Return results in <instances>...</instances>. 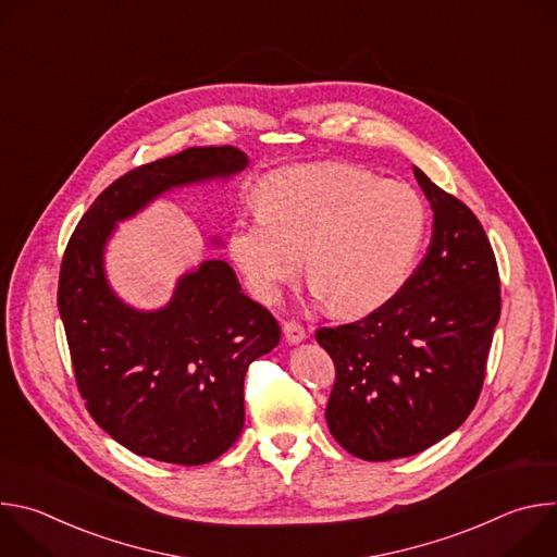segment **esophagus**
Here are the masks:
<instances>
[{
    "label": "esophagus",
    "instance_id": "obj_1",
    "mask_svg": "<svg viewBox=\"0 0 557 557\" xmlns=\"http://www.w3.org/2000/svg\"><path fill=\"white\" fill-rule=\"evenodd\" d=\"M282 331H284V337H286L288 344H299V342L306 339V331H304V326L297 324V322H284Z\"/></svg>",
    "mask_w": 557,
    "mask_h": 557
}]
</instances>
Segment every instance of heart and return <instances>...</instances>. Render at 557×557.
Masks as SVG:
<instances>
[{
	"label": "heart",
	"instance_id": "b5f03b06",
	"mask_svg": "<svg viewBox=\"0 0 557 557\" xmlns=\"http://www.w3.org/2000/svg\"><path fill=\"white\" fill-rule=\"evenodd\" d=\"M258 211L237 218L228 253L251 293L273 304L306 258L317 295L337 314H366L399 293L428 235V207L406 183L344 165H306L267 176Z\"/></svg>",
	"mask_w": 557,
	"mask_h": 557
}]
</instances>
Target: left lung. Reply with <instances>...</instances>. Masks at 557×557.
Instances as JSON below:
<instances>
[{
    "label": "left lung",
    "mask_w": 557,
    "mask_h": 557,
    "mask_svg": "<svg viewBox=\"0 0 557 557\" xmlns=\"http://www.w3.org/2000/svg\"><path fill=\"white\" fill-rule=\"evenodd\" d=\"M414 176L434 209L425 258L387 304L314 333L335 363L329 430L363 460L414 456L462 425L500 320V275L481 220L421 170Z\"/></svg>",
    "instance_id": "1"
}]
</instances>
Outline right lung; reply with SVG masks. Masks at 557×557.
Segmentation results:
<instances>
[{
  "mask_svg": "<svg viewBox=\"0 0 557 557\" xmlns=\"http://www.w3.org/2000/svg\"><path fill=\"white\" fill-rule=\"evenodd\" d=\"M245 168L231 145L138 165L101 191L67 240L57 304L74 381L99 428L138 456L189 467L224 454L245 425V374L282 331L220 260L185 275L163 310L127 308L103 275L106 240L158 194Z\"/></svg>",
  "mask_w": 557,
  "mask_h": 557,
  "instance_id": "right-lung-1",
  "label": "right lung"
}]
</instances>
